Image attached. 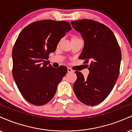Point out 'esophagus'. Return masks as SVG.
<instances>
[{
  "label": "esophagus",
  "mask_w": 132,
  "mask_h": 132,
  "mask_svg": "<svg viewBox=\"0 0 132 132\" xmlns=\"http://www.w3.org/2000/svg\"><path fill=\"white\" fill-rule=\"evenodd\" d=\"M68 72H73L74 71H73V70H72V69H71V68H68Z\"/></svg>",
  "instance_id": "esophagus-1"
}]
</instances>
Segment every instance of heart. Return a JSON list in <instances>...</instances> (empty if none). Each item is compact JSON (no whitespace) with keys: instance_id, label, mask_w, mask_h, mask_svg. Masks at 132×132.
<instances>
[{"instance_id":"b5f03b06","label":"heart","mask_w":132,"mask_h":132,"mask_svg":"<svg viewBox=\"0 0 132 132\" xmlns=\"http://www.w3.org/2000/svg\"><path fill=\"white\" fill-rule=\"evenodd\" d=\"M79 38L78 37H76V36H72V37H71V41L79 40Z\"/></svg>"}]
</instances>
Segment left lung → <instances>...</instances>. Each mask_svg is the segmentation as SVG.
I'll return each mask as SVG.
<instances>
[{"mask_svg":"<svg viewBox=\"0 0 132 132\" xmlns=\"http://www.w3.org/2000/svg\"><path fill=\"white\" fill-rule=\"evenodd\" d=\"M71 23L81 33L84 40V48L79 58L85 60L84 63L86 64L90 62L87 79L81 72H75L77 79L74 83V92L83 104L97 105L109 95L119 77L122 58L120 48L112 30L101 23L82 19Z\"/></svg>","mask_w":132,"mask_h":132,"instance_id":"left-lung-1","label":"left lung"}]
</instances>
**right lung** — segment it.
I'll return each mask as SVG.
<instances>
[{
    "label": "right lung",
    "instance_id": "add662e5",
    "mask_svg": "<svg viewBox=\"0 0 132 132\" xmlns=\"http://www.w3.org/2000/svg\"><path fill=\"white\" fill-rule=\"evenodd\" d=\"M70 30L66 21L43 20L31 23L20 33L12 50V75L21 94L30 104L50 102L67 72L65 66L53 68L45 60Z\"/></svg>",
    "mask_w": 132,
    "mask_h": 132
}]
</instances>
